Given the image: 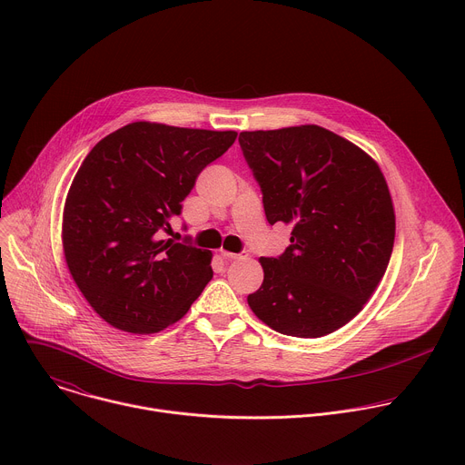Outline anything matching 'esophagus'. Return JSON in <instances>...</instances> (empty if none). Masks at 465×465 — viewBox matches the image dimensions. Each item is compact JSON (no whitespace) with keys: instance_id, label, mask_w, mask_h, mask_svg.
<instances>
[{"instance_id":"esophagus-1","label":"esophagus","mask_w":465,"mask_h":465,"mask_svg":"<svg viewBox=\"0 0 465 465\" xmlns=\"http://www.w3.org/2000/svg\"><path fill=\"white\" fill-rule=\"evenodd\" d=\"M221 255H223L226 261H235V259H242V257H246V253H244V252H241V253H233V252H226V250H223V252H221Z\"/></svg>"}]
</instances>
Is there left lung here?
Here are the masks:
<instances>
[{
  "instance_id": "1",
  "label": "left lung",
  "mask_w": 465,
  "mask_h": 465,
  "mask_svg": "<svg viewBox=\"0 0 465 465\" xmlns=\"http://www.w3.org/2000/svg\"><path fill=\"white\" fill-rule=\"evenodd\" d=\"M239 145L267 221L292 226L280 257L259 259L250 309L282 335L333 333L362 311L391 255L395 215L379 165L318 124L241 132Z\"/></svg>"
}]
</instances>
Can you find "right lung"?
<instances>
[{
	"mask_svg": "<svg viewBox=\"0 0 465 465\" xmlns=\"http://www.w3.org/2000/svg\"><path fill=\"white\" fill-rule=\"evenodd\" d=\"M233 130L136 121L103 138L65 196L62 246L94 311L126 333L178 322L213 278L212 252L162 239L201 171L235 142Z\"/></svg>",
	"mask_w": 465,
	"mask_h": 465,
	"instance_id": "1",
	"label": "right lung"
}]
</instances>
